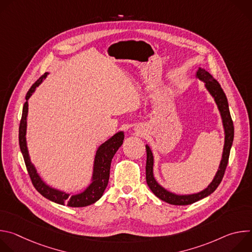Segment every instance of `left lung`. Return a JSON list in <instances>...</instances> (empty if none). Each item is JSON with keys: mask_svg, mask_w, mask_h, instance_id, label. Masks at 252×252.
I'll use <instances>...</instances> for the list:
<instances>
[{"mask_svg": "<svg viewBox=\"0 0 252 252\" xmlns=\"http://www.w3.org/2000/svg\"><path fill=\"white\" fill-rule=\"evenodd\" d=\"M196 77L205 83V87L207 91L210 93V94L214 97L215 102H217L219 110L221 115L222 123H223V127H224V132H225V141H224V148H223V154H222V158L220 164V168L215 174L213 181L210 183V185L203 189L202 191L194 194H189V195H177L174 193H171L161 188L155 179L154 177V157L153 153L150 149L149 146H146L147 149V165H146V178H147V184L151 190L161 200L173 204V205H188L191 204L193 202H196L209 194H211L215 189H218L220 184L221 183L227 163H228V158H229V154H230V149L233 142V137H234V126H233V122L231 120V116L229 113V107H228V102L226 95L221 89L220 83L215 80L208 71H206L204 68H198L196 71Z\"/></svg>", "mask_w": 252, "mask_h": 252, "instance_id": "obj_1", "label": "left lung"}]
</instances>
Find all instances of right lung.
I'll return each mask as SVG.
<instances>
[{"label": "right lung", "instance_id": "1", "mask_svg": "<svg viewBox=\"0 0 252 252\" xmlns=\"http://www.w3.org/2000/svg\"><path fill=\"white\" fill-rule=\"evenodd\" d=\"M48 73H45L39 80H37L31 89L28 91L26 94V102L23 106V114L19 127V143L20 149L24 157V160L26 163V167L28 173L31 177V181L34 189H37L44 197L63 205H67L70 207H84L90 204L94 203L98 200L107 184H109L110 178V169L111 163L114 156L116 155L117 151L123 145V141L125 138V134L123 131L116 133L112 136L109 140H106L104 143L98 148L95 158H94V174H93V182L91 186L82 193L76 195H69L68 193L57 190L55 189L50 188L47 186L38 174L34 166L32 164L28 149H27V141H26V130H27V116H28V99L34 92L42 81L47 77Z\"/></svg>", "mask_w": 252, "mask_h": 252}]
</instances>
